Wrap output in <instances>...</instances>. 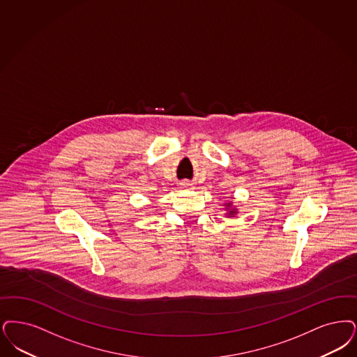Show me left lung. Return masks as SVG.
<instances>
[{
    "instance_id": "8db88e82",
    "label": "left lung",
    "mask_w": 357,
    "mask_h": 357,
    "mask_svg": "<svg viewBox=\"0 0 357 357\" xmlns=\"http://www.w3.org/2000/svg\"><path fill=\"white\" fill-rule=\"evenodd\" d=\"M227 206V208H229V214H227V216H229V218H232V216H235L236 215V208H231V203H229V204H226Z\"/></svg>"
}]
</instances>
